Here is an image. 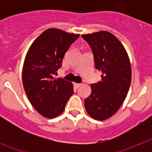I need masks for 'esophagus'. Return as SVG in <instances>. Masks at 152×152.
Listing matches in <instances>:
<instances>
[{"mask_svg": "<svg viewBox=\"0 0 152 152\" xmlns=\"http://www.w3.org/2000/svg\"><path fill=\"white\" fill-rule=\"evenodd\" d=\"M75 85L76 88H79V87L81 85V83H75Z\"/></svg>", "mask_w": 152, "mask_h": 152, "instance_id": "34e87169", "label": "esophagus"}]
</instances>
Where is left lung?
<instances>
[{
  "label": "left lung",
  "instance_id": "obj_1",
  "mask_svg": "<svg viewBox=\"0 0 152 152\" xmlns=\"http://www.w3.org/2000/svg\"><path fill=\"white\" fill-rule=\"evenodd\" d=\"M91 47L96 69L101 71V80L91 84V94L84 100L88 113L97 120H104L123 104L132 79L128 55L116 36L107 31L82 35Z\"/></svg>",
  "mask_w": 152,
  "mask_h": 152
}]
</instances>
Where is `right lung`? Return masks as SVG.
Returning <instances> with one entry per match:
<instances>
[{"label":"right lung","instance_id":"1","mask_svg":"<svg viewBox=\"0 0 152 152\" xmlns=\"http://www.w3.org/2000/svg\"><path fill=\"white\" fill-rule=\"evenodd\" d=\"M79 34L58 29L44 31L31 45L23 68L24 90L33 107L46 118H55L64 111L73 85L63 78L55 80L63 58Z\"/></svg>","mask_w":152,"mask_h":152}]
</instances>
